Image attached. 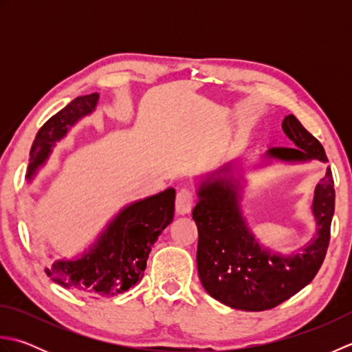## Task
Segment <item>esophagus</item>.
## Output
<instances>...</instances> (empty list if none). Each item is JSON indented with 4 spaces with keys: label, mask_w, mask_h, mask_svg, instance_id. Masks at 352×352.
Listing matches in <instances>:
<instances>
[{
    "label": "esophagus",
    "mask_w": 352,
    "mask_h": 352,
    "mask_svg": "<svg viewBox=\"0 0 352 352\" xmlns=\"http://www.w3.org/2000/svg\"><path fill=\"white\" fill-rule=\"evenodd\" d=\"M193 207V193L189 189H182L175 198V212L177 214L184 216L190 213Z\"/></svg>",
    "instance_id": "34e87169"
}]
</instances>
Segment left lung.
Listing matches in <instances>:
<instances>
[{"label":"left lung","instance_id":"left-lung-1","mask_svg":"<svg viewBox=\"0 0 352 352\" xmlns=\"http://www.w3.org/2000/svg\"><path fill=\"white\" fill-rule=\"evenodd\" d=\"M283 131L294 148H271L257 166L272 160L307 163L328 159L320 142L294 115L283 121ZM242 164L226 163L197 186L198 203L192 218L198 227L197 265L201 284L216 301L243 311H263L289 300L315 278L325 258L334 214L331 169L315 188L311 212L316 236L290 254L274 252L260 245L242 212ZM238 174L236 175L235 172Z\"/></svg>","mask_w":352,"mask_h":352}]
</instances>
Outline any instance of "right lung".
I'll return each mask as SVG.
<instances>
[{
  "instance_id": "right-lung-1",
  "label": "right lung",
  "mask_w": 352,
  "mask_h": 352,
  "mask_svg": "<svg viewBox=\"0 0 352 352\" xmlns=\"http://www.w3.org/2000/svg\"><path fill=\"white\" fill-rule=\"evenodd\" d=\"M98 100L96 92L77 96L41 126L30 149L28 183L72 126L95 111ZM174 188L134 201L109 221L89 248L72 258H57L45 272L62 287L91 298L124 294L144 276L153 245L174 219Z\"/></svg>"
}]
</instances>
